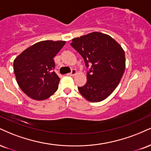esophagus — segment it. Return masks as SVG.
<instances>
[{
    "label": "esophagus",
    "instance_id": "34e87169",
    "mask_svg": "<svg viewBox=\"0 0 151 151\" xmlns=\"http://www.w3.org/2000/svg\"><path fill=\"white\" fill-rule=\"evenodd\" d=\"M76 74H77V70H76L75 69H72L70 73H69L68 74H70V76H74V75H75Z\"/></svg>",
    "mask_w": 151,
    "mask_h": 151
}]
</instances>
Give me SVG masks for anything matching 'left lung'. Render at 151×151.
Wrapping results in <instances>:
<instances>
[{"label":"left lung","instance_id":"8db88e82","mask_svg":"<svg viewBox=\"0 0 151 151\" xmlns=\"http://www.w3.org/2000/svg\"><path fill=\"white\" fill-rule=\"evenodd\" d=\"M70 45L82 56L87 68V81L78 87L87 101L100 102L119 84L125 70V54L120 45L110 36L100 32L72 39Z\"/></svg>","mask_w":151,"mask_h":151}]
</instances>
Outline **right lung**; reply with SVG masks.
<instances>
[{
    "label": "right lung",
    "instance_id": "add662e5",
    "mask_svg": "<svg viewBox=\"0 0 151 151\" xmlns=\"http://www.w3.org/2000/svg\"><path fill=\"white\" fill-rule=\"evenodd\" d=\"M63 41H43L26 49L14 60L17 83L29 97L41 101L57 91L60 78L54 72L53 58L64 46Z\"/></svg>",
    "mask_w": 151,
    "mask_h": 151
}]
</instances>
